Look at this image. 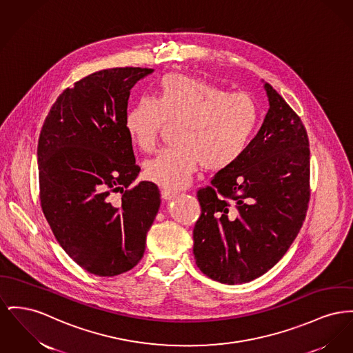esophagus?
Here are the masks:
<instances>
[{"instance_id":"1","label":"esophagus","mask_w":353,"mask_h":353,"mask_svg":"<svg viewBox=\"0 0 353 353\" xmlns=\"http://www.w3.org/2000/svg\"><path fill=\"white\" fill-rule=\"evenodd\" d=\"M176 196V192H172V190H169V189H163L161 190V197L164 199V200H170L172 197H174Z\"/></svg>"}]
</instances>
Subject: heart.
Returning <instances> with one entry per match:
<instances>
[{
  "mask_svg": "<svg viewBox=\"0 0 353 353\" xmlns=\"http://www.w3.org/2000/svg\"><path fill=\"white\" fill-rule=\"evenodd\" d=\"M166 123H179L176 145L145 164L146 179L166 189L185 187L201 165L217 172L233 165L260 123L259 105L247 93H228L204 80L169 73L156 99L141 97L129 108L125 129L143 152L152 153Z\"/></svg>",
  "mask_w": 353,
  "mask_h": 353,
  "instance_id": "obj_1",
  "label": "heart"
}]
</instances>
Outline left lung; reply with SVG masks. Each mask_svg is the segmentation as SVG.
Wrapping results in <instances>:
<instances>
[{"label": "left lung", "instance_id": "left-lung-1", "mask_svg": "<svg viewBox=\"0 0 353 353\" xmlns=\"http://www.w3.org/2000/svg\"><path fill=\"white\" fill-rule=\"evenodd\" d=\"M270 110L244 154L197 190L193 228L200 270L223 284L248 283L276 265L303 227L311 197L305 126L267 83Z\"/></svg>", "mask_w": 353, "mask_h": 353}]
</instances>
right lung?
I'll return each mask as SVG.
<instances>
[{
    "mask_svg": "<svg viewBox=\"0 0 353 353\" xmlns=\"http://www.w3.org/2000/svg\"><path fill=\"white\" fill-rule=\"evenodd\" d=\"M152 72H94L63 90L42 125V212L69 257L96 276H117L139 264L161 203L156 184L132 185L141 168L125 129L130 89Z\"/></svg>",
    "mask_w": 353,
    "mask_h": 353,
    "instance_id": "1",
    "label": "right lung"
}]
</instances>
